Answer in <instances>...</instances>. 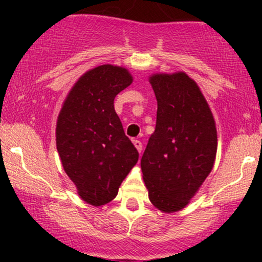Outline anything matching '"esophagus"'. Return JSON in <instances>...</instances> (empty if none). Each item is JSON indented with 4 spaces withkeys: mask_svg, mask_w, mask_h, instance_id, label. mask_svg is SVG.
Segmentation results:
<instances>
[{
    "mask_svg": "<svg viewBox=\"0 0 262 262\" xmlns=\"http://www.w3.org/2000/svg\"><path fill=\"white\" fill-rule=\"evenodd\" d=\"M133 144H134L135 148H137L138 151H139V152L143 151V144H141V141H140V140L135 139V140H133Z\"/></svg>",
    "mask_w": 262,
    "mask_h": 262,
    "instance_id": "esophagus-1",
    "label": "esophagus"
}]
</instances>
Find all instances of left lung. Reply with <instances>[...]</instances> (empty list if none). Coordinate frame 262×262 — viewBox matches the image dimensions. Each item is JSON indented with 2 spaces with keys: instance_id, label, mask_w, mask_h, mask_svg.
<instances>
[{
  "instance_id": "1",
  "label": "left lung",
  "mask_w": 262,
  "mask_h": 262,
  "mask_svg": "<svg viewBox=\"0 0 262 262\" xmlns=\"http://www.w3.org/2000/svg\"><path fill=\"white\" fill-rule=\"evenodd\" d=\"M158 101L155 132L141 158L149 200L158 209L185 208L209 175L217 155V129L200 87L185 73L149 77Z\"/></svg>"
}]
</instances>
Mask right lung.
I'll use <instances>...</instances> for the list:
<instances>
[{"instance_id": "right-lung-1", "label": "right lung", "mask_w": 262, "mask_h": 262, "mask_svg": "<svg viewBox=\"0 0 262 262\" xmlns=\"http://www.w3.org/2000/svg\"><path fill=\"white\" fill-rule=\"evenodd\" d=\"M133 82L127 69L101 65L77 80L56 122V149L77 193L92 206L113 200L139 152L123 130L114 98Z\"/></svg>"}]
</instances>
